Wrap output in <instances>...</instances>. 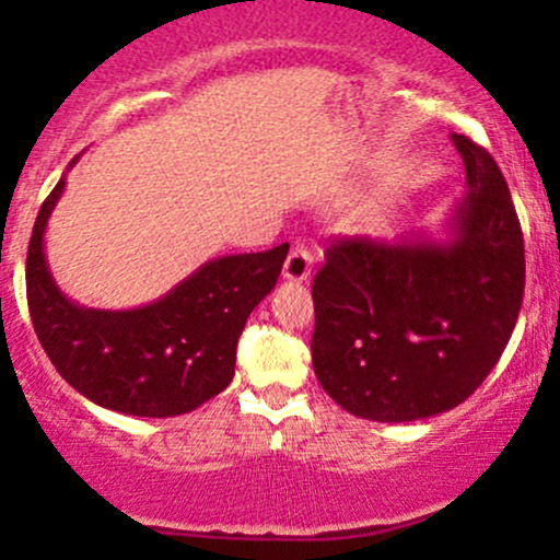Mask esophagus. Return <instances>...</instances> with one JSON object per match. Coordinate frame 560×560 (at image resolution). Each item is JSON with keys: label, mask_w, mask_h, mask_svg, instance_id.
<instances>
[{"label": "esophagus", "mask_w": 560, "mask_h": 560, "mask_svg": "<svg viewBox=\"0 0 560 560\" xmlns=\"http://www.w3.org/2000/svg\"><path fill=\"white\" fill-rule=\"evenodd\" d=\"M311 271H313V255L311 249L305 247V244L298 242L292 247V253L287 255V262H284V279L287 281H307L311 279Z\"/></svg>", "instance_id": "obj_1"}]
</instances>
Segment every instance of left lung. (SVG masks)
<instances>
[{"mask_svg":"<svg viewBox=\"0 0 560 560\" xmlns=\"http://www.w3.org/2000/svg\"><path fill=\"white\" fill-rule=\"evenodd\" d=\"M466 197L445 236L334 240L313 279V371L358 419L402 423L474 395L503 355L524 300V236L485 147L453 133Z\"/></svg>","mask_w":560,"mask_h":560,"instance_id":"1","label":"left lung"}]
</instances>
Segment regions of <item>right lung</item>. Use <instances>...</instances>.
<instances>
[{
  "instance_id": "obj_1",
  "label": "right lung",
  "mask_w": 560,
  "mask_h": 560,
  "mask_svg": "<svg viewBox=\"0 0 560 560\" xmlns=\"http://www.w3.org/2000/svg\"><path fill=\"white\" fill-rule=\"evenodd\" d=\"M62 189L66 176L38 210L25 260L31 320L60 376L102 408L141 419L189 413L226 389L240 334L276 287L289 244L208 260L150 305L96 311L60 292L44 255Z\"/></svg>"
}]
</instances>
